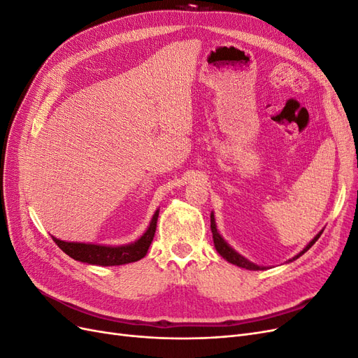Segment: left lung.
Listing matches in <instances>:
<instances>
[{
	"label": "left lung",
	"mask_w": 358,
	"mask_h": 358,
	"mask_svg": "<svg viewBox=\"0 0 358 358\" xmlns=\"http://www.w3.org/2000/svg\"><path fill=\"white\" fill-rule=\"evenodd\" d=\"M210 230H212V234H213V243H215L216 251H218V252L227 259V262L231 263V264L239 266V267H242V268H248V270H264V268H266V267H262V266H257V264H254V263H249L248 259H245L242 255L237 254L233 248H230L229 245H227V242L220 236L218 230H216V224H215L213 213H210ZM321 233H322V231H320L315 237H313V239L309 242V245H308L305 249H303V251H301L300 254H297L294 258H291L289 262H292V259H297L300 255L305 254V252L308 251V249L320 239Z\"/></svg>",
	"instance_id": "1"
}]
</instances>
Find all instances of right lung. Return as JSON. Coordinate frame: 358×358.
<instances>
[{
    "mask_svg": "<svg viewBox=\"0 0 358 358\" xmlns=\"http://www.w3.org/2000/svg\"><path fill=\"white\" fill-rule=\"evenodd\" d=\"M157 220L158 210L155 212L152 221H150L149 229L140 239L131 245L125 246H103V245H91V243H74V242H64L52 237L64 252L73 259H78L82 263L96 264V266H121L134 263L142 259L148 249L154 241L155 230H157Z\"/></svg>",
    "mask_w": 358,
    "mask_h": 358,
    "instance_id": "obj_1",
    "label": "right lung"
}]
</instances>
